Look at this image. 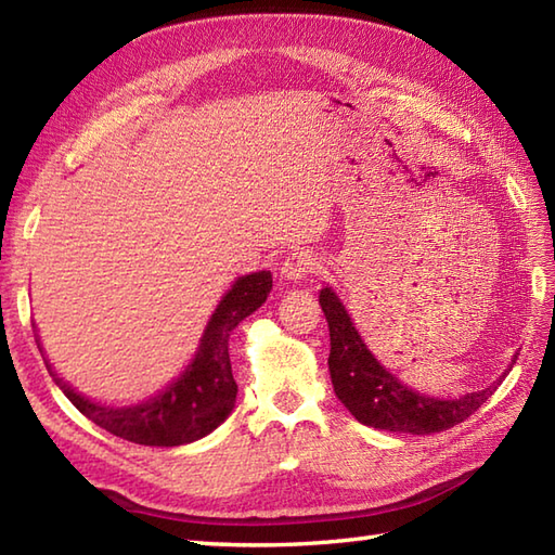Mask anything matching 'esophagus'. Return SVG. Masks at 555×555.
<instances>
[{"label": "esophagus", "instance_id": "obj_1", "mask_svg": "<svg viewBox=\"0 0 555 555\" xmlns=\"http://www.w3.org/2000/svg\"><path fill=\"white\" fill-rule=\"evenodd\" d=\"M320 269V257L312 255V253H293L284 259V264H281V276L286 281H300V279H308L310 274Z\"/></svg>", "mask_w": 555, "mask_h": 555}]
</instances>
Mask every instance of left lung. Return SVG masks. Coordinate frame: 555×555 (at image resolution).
<instances>
[{
	"label": "left lung",
	"instance_id": "1",
	"mask_svg": "<svg viewBox=\"0 0 555 555\" xmlns=\"http://www.w3.org/2000/svg\"><path fill=\"white\" fill-rule=\"evenodd\" d=\"M320 305L328 322V336H332L328 372H332L334 391L340 403L350 410V415L367 427L398 434H436L451 429L485 405L501 384L496 382L481 391L453 400L422 396L412 391L408 384H400L396 374L376 362L332 288H322Z\"/></svg>",
	"mask_w": 555,
	"mask_h": 555
}]
</instances>
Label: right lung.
<instances>
[{"label":"right lung","mask_w":555,"mask_h":555,"mask_svg":"<svg viewBox=\"0 0 555 555\" xmlns=\"http://www.w3.org/2000/svg\"><path fill=\"white\" fill-rule=\"evenodd\" d=\"M269 291V271H255V274L235 281L217 305L215 314H211L195 360L188 364V370L179 379L171 382L162 393L143 400V403L126 408L100 405L95 400L76 393L64 379H59L52 372V364L47 362L44 352L42 360L54 384L62 388L70 403L104 431L140 446L191 443L215 431L231 415L238 386H235L231 374L229 336L247 314H253L267 300Z\"/></svg>","instance_id":"right-lung-1"}]
</instances>
